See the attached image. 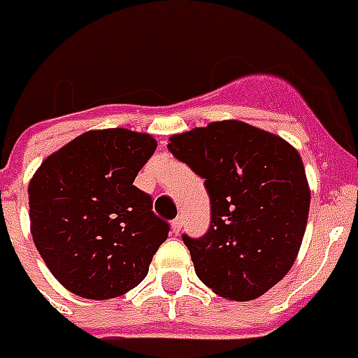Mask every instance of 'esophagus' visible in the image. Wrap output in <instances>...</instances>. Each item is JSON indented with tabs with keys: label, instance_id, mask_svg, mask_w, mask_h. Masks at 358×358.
I'll return each mask as SVG.
<instances>
[{
	"label": "esophagus",
	"instance_id": "34e87169",
	"mask_svg": "<svg viewBox=\"0 0 358 358\" xmlns=\"http://www.w3.org/2000/svg\"><path fill=\"white\" fill-rule=\"evenodd\" d=\"M181 227H183V215L175 217L173 222H171V233H173V235H179V231H181Z\"/></svg>",
	"mask_w": 358,
	"mask_h": 358
}]
</instances>
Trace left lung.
Here are the masks:
<instances>
[{
	"instance_id": "left-lung-1",
	"label": "left lung",
	"mask_w": 358,
	"mask_h": 358,
	"mask_svg": "<svg viewBox=\"0 0 358 358\" xmlns=\"http://www.w3.org/2000/svg\"><path fill=\"white\" fill-rule=\"evenodd\" d=\"M169 152L204 179L212 222L183 241L200 281L229 301H252L285 278L303 243L310 187L287 141L237 119L169 136Z\"/></svg>"
}]
</instances>
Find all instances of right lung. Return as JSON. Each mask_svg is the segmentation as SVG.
I'll return each mask as SVG.
<instances>
[{"instance_id":"obj_1","label":"right lung","mask_w":358,"mask_h":358,"mask_svg":"<svg viewBox=\"0 0 358 358\" xmlns=\"http://www.w3.org/2000/svg\"><path fill=\"white\" fill-rule=\"evenodd\" d=\"M156 146L148 133L96 129L50 154L32 175L30 233L71 293L106 301L146 278L169 225L133 183Z\"/></svg>"}]
</instances>
